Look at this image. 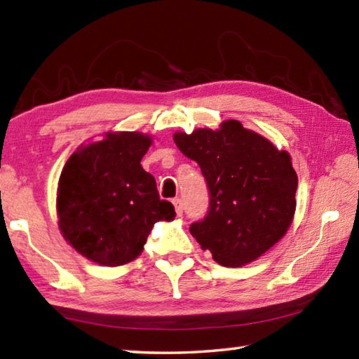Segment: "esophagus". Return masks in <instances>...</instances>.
Returning a JSON list of instances; mask_svg holds the SVG:
<instances>
[{"label": "esophagus", "mask_w": 359, "mask_h": 359, "mask_svg": "<svg viewBox=\"0 0 359 359\" xmlns=\"http://www.w3.org/2000/svg\"><path fill=\"white\" fill-rule=\"evenodd\" d=\"M172 204H174L175 214H177V215L180 217V215H182V212H184V203H182V199H179V198L172 199Z\"/></svg>", "instance_id": "esophagus-1"}]
</instances>
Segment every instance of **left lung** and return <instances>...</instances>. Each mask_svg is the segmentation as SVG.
I'll list each match as a JSON object with an SVG mask.
<instances>
[{"mask_svg": "<svg viewBox=\"0 0 359 359\" xmlns=\"http://www.w3.org/2000/svg\"><path fill=\"white\" fill-rule=\"evenodd\" d=\"M174 142L194 160L209 188V210L190 233L218 264L239 267L280 241L293 222L297 175L288 151L245 130L238 120L220 130L175 133Z\"/></svg>", "mask_w": 359, "mask_h": 359, "instance_id": "obj_1", "label": "left lung"}]
</instances>
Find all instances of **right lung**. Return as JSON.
I'll use <instances>...</instances> for the list:
<instances>
[{
  "label": "right lung",
  "instance_id": "add662e5",
  "mask_svg": "<svg viewBox=\"0 0 359 359\" xmlns=\"http://www.w3.org/2000/svg\"><path fill=\"white\" fill-rule=\"evenodd\" d=\"M151 139L142 133H107L79 147L60 175L58 226L85 258L120 266L137 258L154 224L171 222L174 205L160 199L154 175L141 166Z\"/></svg>",
  "mask_w": 359,
  "mask_h": 359
}]
</instances>
